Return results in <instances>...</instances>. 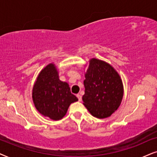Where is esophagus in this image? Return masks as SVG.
I'll list each match as a JSON object with an SVG mask.
<instances>
[{
    "instance_id": "1",
    "label": "esophagus",
    "mask_w": 157,
    "mask_h": 157,
    "mask_svg": "<svg viewBox=\"0 0 157 157\" xmlns=\"http://www.w3.org/2000/svg\"><path fill=\"white\" fill-rule=\"evenodd\" d=\"M77 98H78L79 101H81V100H82V96H81L80 94H77Z\"/></svg>"
}]
</instances>
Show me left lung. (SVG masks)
<instances>
[{
    "mask_svg": "<svg viewBox=\"0 0 157 157\" xmlns=\"http://www.w3.org/2000/svg\"><path fill=\"white\" fill-rule=\"evenodd\" d=\"M84 105L98 118L109 117L118 109L124 95L118 72L105 62L92 59L85 74Z\"/></svg>",
    "mask_w": 157,
    "mask_h": 157,
    "instance_id": "left-lung-1",
    "label": "left lung"
}]
</instances>
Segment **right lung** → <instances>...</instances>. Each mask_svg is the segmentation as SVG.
<instances>
[{"label":"right lung","instance_id":"1","mask_svg":"<svg viewBox=\"0 0 157 157\" xmlns=\"http://www.w3.org/2000/svg\"><path fill=\"white\" fill-rule=\"evenodd\" d=\"M32 98L37 110L52 120L62 119L70 104L78 100L71 93L67 83L59 80L54 64H49L39 73L33 85Z\"/></svg>","mask_w":157,"mask_h":157}]
</instances>
